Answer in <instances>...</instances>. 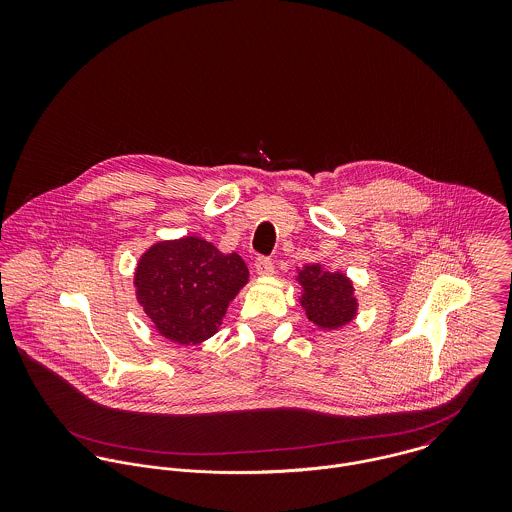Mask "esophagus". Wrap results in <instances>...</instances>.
Instances as JSON below:
<instances>
[{"instance_id":"34e87169","label":"esophagus","mask_w":512,"mask_h":512,"mask_svg":"<svg viewBox=\"0 0 512 512\" xmlns=\"http://www.w3.org/2000/svg\"><path fill=\"white\" fill-rule=\"evenodd\" d=\"M254 268H256V274H258L260 278H270V276L274 274V264H272V260H270V258H264V256H260V258L256 260Z\"/></svg>"}]
</instances>
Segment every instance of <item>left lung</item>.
I'll use <instances>...</instances> for the list:
<instances>
[{
  "label": "left lung",
  "instance_id": "1",
  "mask_svg": "<svg viewBox=\"0 0 512 512\" xmlns=\"http://www.w3.org/2000/svg\"><path fill=\"white\" fill-rule=\"evenodd\" d=\"M295 272L301 286L299 303L315 327L337 331L359 315L355 284L345 272H329L321 264H305Z\"/></svg>",
  "mask_w": 512,
  "mask_h": 512
}]
</instances>
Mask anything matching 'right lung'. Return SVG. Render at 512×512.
Segmentation results:
<instances>
[{"mask_svg":"<svg viewBox=\"0 0 512 512\" xmlns=\"http://www.w3.org/2000/svg\"><path fill=\"white\" fill-rule=\"evenodd\" d=\"M248 284L240 254L201 236L157 240L134 272L136 299L171 343L199 345L217 335L230 301Z\"/></svg>","mask_w":512,"mask_h":512,"instance_id":"right-lung-1","label":"right lung"}]
</instances>
